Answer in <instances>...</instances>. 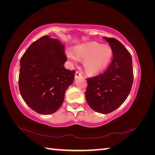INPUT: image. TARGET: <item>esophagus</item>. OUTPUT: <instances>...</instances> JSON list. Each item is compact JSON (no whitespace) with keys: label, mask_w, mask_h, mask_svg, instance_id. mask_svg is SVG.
Segmentation results:
<instances>
[{"label":"esophagus","mask_w":155,"mask_h":155,"mask_svg":"<svg viewBox=\"0 0 155 155\" xmlns=\"http://www.w3.org/2000/svg\"><path fill=\"white\" fill-rule=\"evenodd\" d=\"M82 78V74H81L79 72L77 71L75 73V78L76 79H77V78Z\"/></svg>","instance_id":"obj_1"}]
</instances>
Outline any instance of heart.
Wrapping results in <instances>:
<instances>
[{
	"label": "heart",
	"instance_id": "b5f03b06",
	"mask_svg": "<svg viewBox=\"0 0 155 155\" xmlns=\"http://www.w3.org/2000/svg\"><path fill=\"white\" fill-rule=\"evenodd\" d=\"M66 57L72 64L83 59L84 69L88 74H97L108 67L113 57L112 48L96 41L80 44L74 50L68 49Z\"/></svg>",
	"mask_w": 155,
	"mask_h": 155
}]
</instances>
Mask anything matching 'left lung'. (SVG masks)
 <instances>
[{
	"mask_svg": "<svg viewBox=\"0 0 155 155\" xmlns=\"http://www.w3.org/2000/svg\"><path fill=\"white\" fill-rule=\"evenodd\" d=\"M103 38L112 48L114 59L105 72L87 78L85 98L94 111L107 114L118 108L127 98L133 72L132 57L123 44L116 39Z\"/></svg>",
	"mask_w": 155,
	"mask_h": 155,
	"instance_id": "obj_1",
	"label": "left lung"
}]
</instances>
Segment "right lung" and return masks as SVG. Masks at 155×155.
<instances>
[{"label": "right lung", "instance_id": "add662e5", "mask_svg": "<svg viewBox=\"0 0 155 155\" xmlns=\"http://www.w3.org/2000/svg\"><path fill=\"white\" fill-rule=\"evenodd\" d=\"M64 49L59 40L45 35L31 44L21 57L20 92L28 106L38 114L56 112L74 81V70L64 67Z\"/></svg>", "mask_w": 155, "mask_h": 155}]
</instances>
